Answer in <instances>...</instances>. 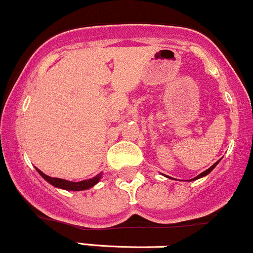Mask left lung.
Instances as JSON below:
<instances>
[{"label":"left lung","instance_id":"1","mask_svg":"<svg viewBox=\"0 0 253 253\" xmlns=\"http://www.w3.org/2000/svg\"><path fill=\"white\" fill-rule=\"evenodd\" d=\"M219 160H221V159H219ZM219 160H218V162H216V163H214V164L212 165V167H211V168H209V169H208V170L203 171V172H202V173H199V175H198V176H197V177L192 178V180H189V181H195V180H198V178H202V177H204V176L209 175V173H210V172H211V171H212V170L214 169V168H216V165H217V164H218V163H219ZM167 177H169V176H167Z\"/></svg>","mask_w":253,"mask_h":253}]
</instances>
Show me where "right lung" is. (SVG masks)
<instances>
[{
	"mask_svg": "<svg viewBox=\"0 0 253 253\" xmlns=\"http://www.w3.org/2000/svg\"><path fill=\"white\" fill-rule=\"evenodd\" d=\"M36 170L39 171V173L44 178L45 181L49 182L51 186L56 187V188H61V189H66V191H84V189H89L91 187H94L97 182L100 181L101 178V173L96 175L93 178H89V180H84V181H80V182H72V181H67V180H62V178H56V177H50V176L45 175L43 173L40 169Z\"/></svg>",
	"mask_w": 253,
	"mask_h": 253,
	"instance_id": "right-lung-1",
	"label": "right lung"
}]
</instances>
